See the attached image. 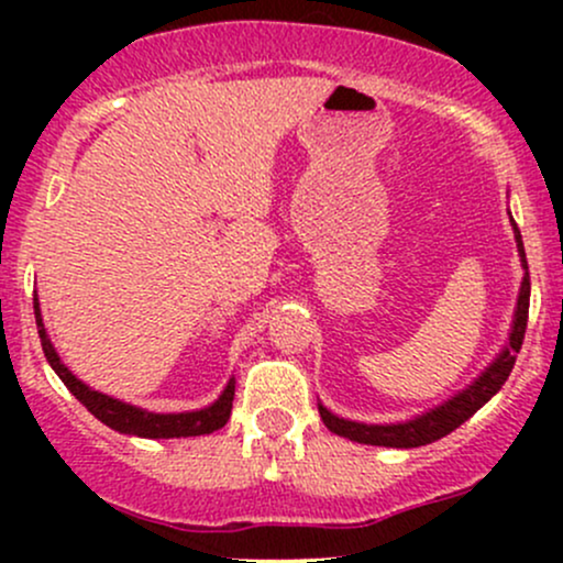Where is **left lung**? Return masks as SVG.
<instances>
[{"label": "left lung", "instance_id": "1", "mask_svg": "<svg viewBox=\"0 0 563 563\" xmlns=\"http://www.w3.org/2000/svg\"><path fill=\"white\" fill-rule=\"evenodd\" d=\"M514 230H516V243H519V251H521V262H525V269H527L525 245H521L519 228L514 224ZM527 318H529V273H525V283H521L519 307H516V320H514V331H510L508 349L487 367V371L482 373L479 378L474 380V384L468 386L466 391L452 397L450 402L437 407V410L416 418V421L394 423V426H367V423L344 421V418H335L333 412H328L325 407L320 405L322 423H325L333 434L346 437L360 444H378V448H421V444H431L437 442V439L448 437L450 431L457 429V426L466 423L484 402H489V397L500 391V386L506 384L510 371H514L521 341H525Z\"/></svg>", "mask_w": 563, "mask_h": 563}]
</instances>
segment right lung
Returning <instances> with one entry per match:
<instances>
[{
    "instance_id": "add662e5",
    "label": "right lung",
    "mask_w": 563,
    "mask_h": 563,
    "mask_svg": "<svg viewBox=\"0 0 563 563\" xmlns=\"http://www.w3.org/2000/svg\"><path fill=\"white\" fill-rule=\"evenodd\" d=\"M34 314H36V328H38V339H42L44 357H47V363L53 365L57 376L63 378V384L68 386V391L74 394V397L79 399L89 412H92L97 421L111 426V429L121 431V434H134V437H147V439L200 437V434H211V431L222 429V426L228 423L230 410H232V397H235V380H230L228 389L222 391V397H219L211 407H206V410L169 412V416H164V412L140 410V407L119 402V399L106 397V394L92 391L87 384H81V380L60 363L55 346L49 344L42 314H38L36 299H34Z\"/></svg>"
}]
</instances>
